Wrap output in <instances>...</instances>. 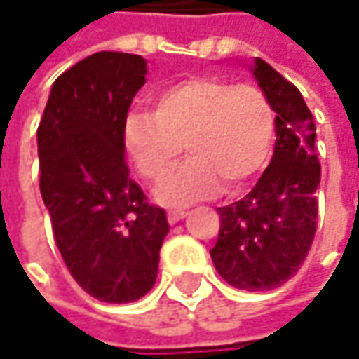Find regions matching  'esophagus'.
Instances as JSON below:
<instances>
[{"mask_svg": "<svg viewBox=\"0 0 359 359\" xmlns=\"http://www.w3.org/2000/svg\"><path fill=\"white\" fill-rule=\"evenodd\" d=\"M166 217H168V223H172V225H175V223H179L180 219H184V217H187V211H184V209H170Z\"/></svg>", "mask_w": 359, "mask_h": 359, "instance_id": "obj_1", "label": "esophagus"}]
</instances>
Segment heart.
Instances as JSON below:
<instances>
[{"label": "heart", "mask_w": 359, "mask_h": 359, "mask_svg": "<svg viewBox=\"0 0 359 359\" xmlns=\"http://www.w3.org/2000/svg\"><path fill=\"white\" fill-rule=\"evenodd\" d=\"M154 111L134 109L123 119V146L146 180L160 179L182 146L189 158L154 189L166 207H182L238 191L258 177L274 146V109L258 87L197 74L156 91Z\"/></svg>", "instance_id": "b5f03b06"}]
</instances>
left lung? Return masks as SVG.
<instances>
[{
  "instance_id": "8db88e82",
  "label": "left lung",
  "mask_w": 359,
  "mask_h": 359,
  "mask_svg": "<svg viewBox=\"0 0 359 359\" xmlns=\"http://www.w3.org/2000/svg\"><path fill=\"white\" fill-rule=\"evenodd\" d=\"M250 71L276 114L274 154L243 199L217 209L222 225L211 260L225 283L258 292L285 285L305 262L317 229L321 166L301 91L262 58Z\"/></svg>"
}]
</instances>
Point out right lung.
Masks as SVG:
<instances>
[{
    "label": "right lung",
    "mask_w": 359,
    "mask_h": 359,
    "mask_svg": "<svg viewBox=\"0 0 359 359\" xmlns=\"http://www.w3.org/2000/svg\"><path fill=\"white\" fill-rule=\"evenodd\" d=\"M146 74L137 54L87 56L54 81L36 134L56 245L76 285L103 303H134L154 286L170 229L123 158V119Z\"/></svg>",
    "instance_id": "obj_1"
}]
</instances>
